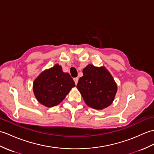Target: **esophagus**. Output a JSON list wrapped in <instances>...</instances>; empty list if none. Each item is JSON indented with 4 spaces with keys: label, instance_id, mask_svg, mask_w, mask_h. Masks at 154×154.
Instances as JSON below:
<instances>
[{
    "label": "esophagus",
    "instance_id": "obj_1",
    "mask_svg": "<svg viewBox=\"0 0 154 154\" xmlns=\"http://www.w3.org/2000/svg\"><path fill=\"white\" fill-rule=\"evenodd\" d=\"M73 80H74V81H75V85H77V83H78L79 78H78V77H75V78H74V79H73Z\"/></svg>",
    "mask_w": 154,
    "mask_h": 154
}]
</instances>
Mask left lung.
<instances>
[{"label": "left lung", "instance_id": "8db88e82", "mask_svg": "<svg viewBox=\"0 0 154 154\" xmlns=\"http://www.w3.org/2000/svg\"><path fill=\"white\" fill-rule=\"evenodd\" d=\"M77 88L85 102L91 108L102 110L112 104L117 87L112 75L104 66L88 64L83 70Z\"/></svg>", "mask_w": 154, "mask_h": 154}]
</instances>
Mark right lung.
Instances as JSON below:
<instances>
[{"mask_svg": "<svg viewBox=\"0 0 154 154\" xmlns=\"http://www.w3.org/2000/svg\"><path fill=\"white\" fill-rule=\"evenodd\" d=\"M75 87V84L70 75L64 73L62 66L56 64L42 71L35 79L33 91L39 103L51 108L62 102Z\"/></svg>", "mask_w": 154, "mask_h": 154, "instance_id": "obj_1", "label": "right lung"}]
</instances>
